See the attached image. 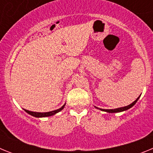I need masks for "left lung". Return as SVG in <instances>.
<instances>
[{
	"label": "left lung",
	"mask_w": 153,
	"mask_h": 153,
	"mask_svg": "<svg viewBox=\"0 0 153 153\" xmlns=\"http://www.w3.org/2000/svg\"><path fill=\"white\" fill-rule=\"evenodd\" d=\"M140 97H138V98L136 99V100L134 101V102H132V103L129 104V105H128V106H124V107L117 108V109H100V110H102V111L107 112V113H119V112L125 111V110H127V109H129V108H131V107H132V106H134L135 104H136V102H137L138 100H139V98H140Z\"/></svg>",
	"instance_id": "8db88e82"
}]
</instances>
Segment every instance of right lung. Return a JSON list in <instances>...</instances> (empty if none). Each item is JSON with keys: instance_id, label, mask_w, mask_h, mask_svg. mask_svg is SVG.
<instances>
[{"instance_id": "add662e5", "label": "right lung", "mask_w": 153, "mask_h": 153, "mask_svg": "<svg viewBox=\"0 0 153 153\" xmlns=\"http://www.w3.org/2000/svg\"><path fill=\"white\" fill-rule=\"evenodd\" d=\"M65 104L62 106L61 108L60 109H56V110H53V111H51V112H47V113H36V112H32V111H29V110H27V109H24V111L27 112V113H29L30 115L31 116H33V117H51V116H53V115L56 114V113H59L60 111H61L62 109L64 108Z\"/></svg>"}]
</instances>
